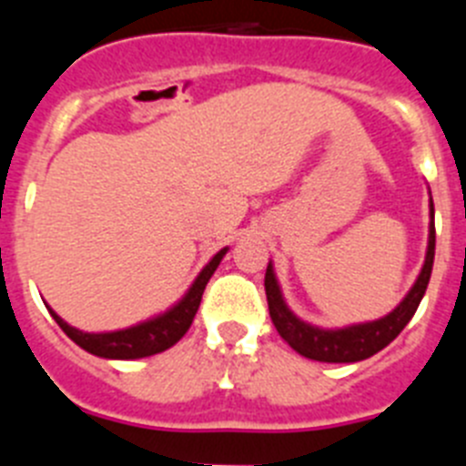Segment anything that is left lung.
Masks as SVG:
<instances>
[{"label": "left lung", "instance_id": "8db88e82", "mask_svg": "<svg viewBox=\"0 0 466 466\" xmlns=\"http://www.w3.org/2000/svg\"><path fill=\"white\" fill-rule=\"evenodd\" d=\"M431 224H430V245H427L425 266L420 270L418 279H415L413 289L406 294V299L394 308L390 315L382 319L366 324H355V327L345 329H317L310 324L300 322L299 317L287 308L282 300V291L275 279L273 266L268 263L266 268V299H268L270 319H273L275 329L299 355L308 357L315 361H329V364H352V361H361L380 352L385 345L392 343L403 327L410 322V317L418 310L420 300L425 296L427 284L431 278V266H434V247H436V230H434V203H430Z\"/></svg>", "mask_w": 466, "mask_h": 466}]
</instances>
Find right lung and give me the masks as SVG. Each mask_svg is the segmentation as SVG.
<instances>
[{
    "label": "right lung",
    "instance_id": "1",
    "mask_svg": "<svg viewBox=\"0 0 466 466\" xmlns=\"http://www.w3.org/2000/svg\"><path fill=\"white\" fill-rule=\"evenodd\" d=\"M224 254L226 249L214 254L212 261L205 266L203 273L198 275L196 282L191 284V289L187 291V296L172 310H167L166 315L154 317L149 322L137 324V327L111 333H84L79 329L69 327L53 310L51 315L57 322V327L63 329L74 343L84 348L86 352H90V355L105 357V360H139V357L158 355L163 350L172 348L188 331V327L193 324V317L198 312V306H200V299H203L205 287H208L209 278H212V273L221 263Z\"/></svg>",
    "mask_w": 466,
    "mask_h": 466
}]
</instances>
